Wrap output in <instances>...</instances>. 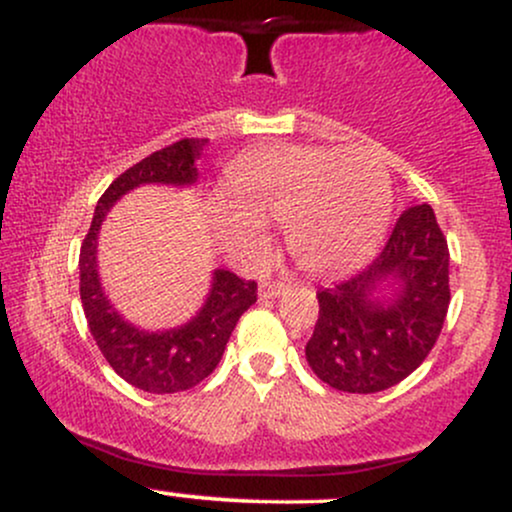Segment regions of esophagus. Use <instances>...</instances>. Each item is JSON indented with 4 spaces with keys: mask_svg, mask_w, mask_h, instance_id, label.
I'll return each mask as SVG.
<instances>
[{
    "mask_svg": "<svg viewBox=\"0 0 512 512\" xmlns=\"http://www.w3.org/2000/svg\"><path fill=\"white\" fill-rule=\"evenodd\" d=\"M284 289H286L284 281H262V284H260V298H262V301H267V298H276V296H281V293H284Z\"/></svg>",
    "mask_w": 512,
    "mask_h": 512,
    "instance_id": "esophagus-1",
    "label": "esophagus"
}]
</instances>
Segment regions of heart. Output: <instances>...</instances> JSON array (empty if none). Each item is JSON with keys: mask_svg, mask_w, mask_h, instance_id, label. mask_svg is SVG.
I'll return each mask as SVG.
<instances>
[{"mask_svg": "<svg viewBox=\"0 0 512 512\" xmlns=\"http://www.w3.org/2000/svg\"><path fill=\"white\" fill-rule=\"evenodd\" d=\"M216 211L223 243L238 255L264 248V223H284L293 260L315 274L349 267L375 248L390 219L392 182L368 149L274 144L248 151L223 182Z\"/></svg>", "mask_w": 512, "mask_h": 512, "instance_id": "1", "label": "heart"}]
</instances>
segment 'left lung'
<instances>
[{
  "mask_svg": "<svg viewBox=\"0 0 512 512\" xmlns=\"http://www.w3.org/2000/svg\"><path fill=\"white\" fill-rule=\"evenodd\" d=\"M392 283L390 297L377 296ZM308 366L334 390L370 395L402 383L431 354L450 305V252L428 204L404 209L368 267L317 291Z\"/></svg>",
  "mask_w": 512,
  "mask_h": 512,
  "instance_id": "obj_1",
  "label": "left lung"
}]
</instances>
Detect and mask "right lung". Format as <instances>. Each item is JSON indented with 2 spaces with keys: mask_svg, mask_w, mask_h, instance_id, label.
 Here are the masks:
<instances>
[{
  "mask_svg": "<svg viewBox=\"0 0 512 512\" xmlns=\"http://www.w3.org/2000/svg\"><path fill=\"white\" fill-rule=\"evenodd\" d=\"M207 139H180L127 168L98 199L96 214L79 255L81 305L88 330L105 361L129 385L154 395L190 390L219 366L228 337L240 315L257 301V284L228 269H216L207 303L187 325L166 332H144L129 325L105 298L96 269V245L108 209L139 185H195L202 146Z\"/></svg>",
  "mask_w": 512,
  "mask_h": 512,
  "instance_id": "obj_1",
  "label": "right lung"
}]
</instances>
